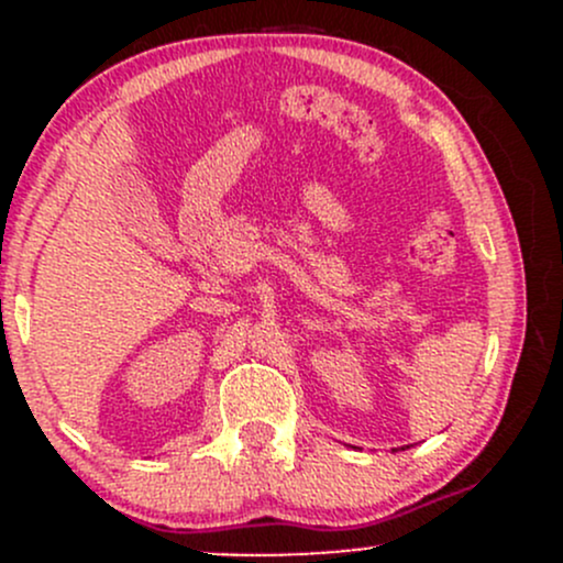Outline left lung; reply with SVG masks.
<instances>
[{
	"instance_id": "obj_1",
	"label": "left lung",
	"mask_w": 563,
	"mask_h": 563,
	"mask_svg": "<svg viewBox=\"0 0 563 563\" xmlns=\"http://www.w3.org/2000/svg\"><path fill=\"white\" fill-rule=\"evenodd\" d=\"M402 450H405V448H402Z\"/></svg>"
}]
</instances>
